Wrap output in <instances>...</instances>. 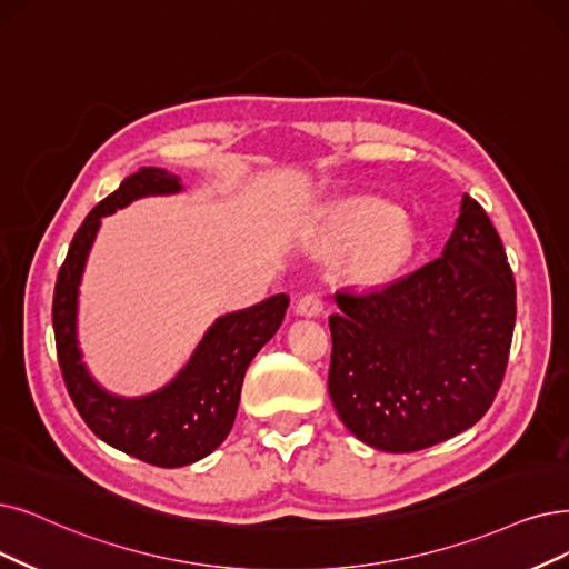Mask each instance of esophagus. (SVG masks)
Segmentation results:
<instances>
[{
	"mask_svg": "<svg viewBox=\"0 0 569 569\" xmlns=\"http://www.w3.org/2000/svg\"><path fill=\"white\" fill-rule=\"evenodd\" d=\"M322 308H325V301H322L320 293H315V291L303 293V297L297 301V312H299V315H303V317H315V315H320V312H322Z\"/></svg>",
	"mask_w": 569,
	"mask_h": 569,
	"instance_id": "obj_1",
	"label": "esophagus"
}]
</instances>
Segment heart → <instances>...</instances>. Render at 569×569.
I'll return each instance as SVG.
<instances>
[{
  "label": "heart",
  "mask_w": 569,
  "mask_h": 569,
  "mask_svg": "<svg viewBox=\"0 0 569 569\" xmlns=\"http://www.w3.org/2000/svg\"><path fill=\"white\" fill-rule=\"evenodd\" d=\"M333 236L340 242L361 244V263L371 276H385L403 259L411 242V221L378 198L348 202L333 221Z\"/></svg>",
  "instance_id": "1"
}]
</instances>
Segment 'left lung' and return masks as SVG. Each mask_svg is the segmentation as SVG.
<instances>
[{
	"label": "left lung",
	"mask_w": 569,
	"mask_h": 569,
	"mask_svg": "<svg viewBox=\"0 0 569 569\" xmlns=\"http://www.w3.org/2000/svg\"><path fill=\"white\" fill-rule=\"evenodd\" d=\"M336 303L329 397L359 441L413 452L486 416L507 371L516 282L471 196L441 257L388 284L338 289Z\"/></svg>",
	"instance_id": "1"
}]
</instances>
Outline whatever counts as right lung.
<instances>
[{"mask_svg": "<svg viewBox=\"0 0 569 569\" xmlns=\"http://www.w3.org/2000/svg\"><path fill=\"white\" fill-rule=\"evenodd\" d=\"M179 191V177L161 168H140L126 177L79 226L53 291L58 361L79 416L104 443L166 469L202 460L229 437L249 361L276 336L289 306L287 293H276L252 308L221 315L187 367L166 388L147 397H119L96 382L81 359L77 310L86 259L102 217L138 198Z\"/></svg>", "mask_w": 569, "mask_h": 569, "instance_id": "add662e5", "label": "right lung"}]
</instances>
